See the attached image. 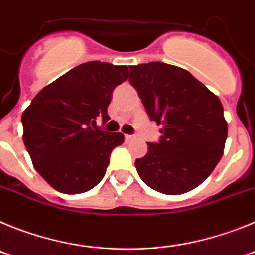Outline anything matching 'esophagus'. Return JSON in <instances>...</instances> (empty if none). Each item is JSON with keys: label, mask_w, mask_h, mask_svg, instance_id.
Instances as JSON below:
<instances>
[{"label": "esophagus", "mask_w": 255, "mask_h": 255, "mask_svg": "<svg viewBox=\"0 0 255 255\" xmlns=\"http://www.w3.org/2000/svg\"><path fill=\"white\" fill-rule=\"evenodd\" d=\"M132 139H134V135H128V134L125 135V140L126 141H130V140H132Z\"/></svg>", "instance_id": "obj_1"}]
</instances>
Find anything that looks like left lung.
<instances>
[{
  "instance_id": "1",
  "label": "left lung",
  "mask_w": 255,
  "mask_h": 255,
  "mask_svg": "<svg viewBox=\"0 0 255 255\" xmlns=\"http://www.w3.org/2000/svg\"><path fill=\"white\" fill-rule=\"evenodd\" d=\"M161 138L135 161L139 176L153 190L177 195L200 185L224 154L227 123L218 97L189 71L164 62L129 67Z\"/></svg>"
}]
</instances>
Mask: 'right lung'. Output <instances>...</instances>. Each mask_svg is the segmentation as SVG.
Wrapping results in <instances>:
<instances>
[{
    "mask_svg": "<svg viewBox=\"0 0 255 255\" xmlns=\"http://www.w3.org/2000/svg\"><path fill=\"white\" fill-rule=\"evenodd\" d=\"M128 67L89 61L44 87L21 116L24 144L34 168L64 194L93 189L105 177L121 132L97 126L110 120L112 92L128 79Z\"/></svg>",
    "mask_w": 255,
    "mask_h": 255,
    "instance_id": "right-lung-1",
    "label": "right lung"
}]
</instances>
